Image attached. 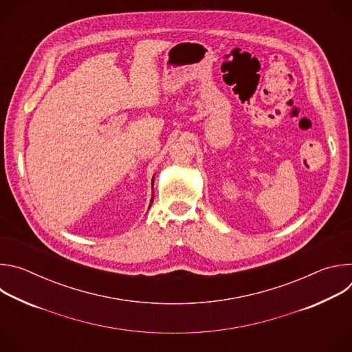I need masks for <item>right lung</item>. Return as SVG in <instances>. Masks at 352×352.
<instances>
[{
  "label": "right lung",
  "mask_w": 352,
  "mask_h": 352,
  "mask_svg": "<svg viewBox=\"0 0 352 352\" xmlns=\"http://www.w3.org/2000/svg\"><path fill=\"white\" fill-rule=\"evenodd\" d=\"M153 195H155V193H153ZM153 197H155V196H153ZM153 197H152V202H153Z\"/></svg>",
  "instance_id": "obj_1"
}]
</instances>
